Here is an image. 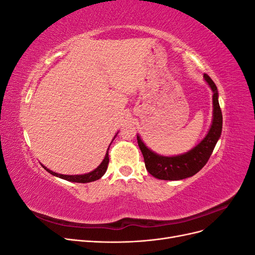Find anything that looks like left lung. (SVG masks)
<instances>
[{
	"label": "left lung",
	"instance_id": "left-lung-1",
	"mask_svg": "<svg viewBox=\"0 0 255 255\" xmlns=\"http://www.w3.org/2000/svg\"><path fill=\"white\" fill-rule=\"evenodd\" d=\"M204 79L210 85L214 95V116L212 127L204 139L196 145L189 152L177 156H161L152 152L145 146L139 136H137V142L143 155L146 170L151 175L159 180L177 181L195 175L205 166L210 159L213 150L217 143L222 130V113L218 102V91L213 80L204 73Z\"/></svg>",
	"mask_w": 255,
	"mask_h": 255
}]
</instances>
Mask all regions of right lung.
Listing matches in <instances>:
<instances>
[{"label": "right lung", "instance_id": "add662e5", "mask_svg": "<svg viewBox=\"0 0 255 255\" xmlns=\"http://www.w3.org/2000/svg\"><path fill=\"white\" fill-rule=\"evenodd\" d=\"M109 149H110V146H109ZM109 149H107V152L105 154V157H104L103 161L101 163V165H100L97 169H95L94 171H91V172L86 173V174H81V175H64V174H59V173H56V172H53V171L49 170V169L47 167H44V166H42V167L49 173L55 175V176H58V177H60V179L67 180V181L75 182V183H89V182H94V181L99 180L100 177H102L103 174L106 172L107 166H109V163H110Z\"/></svg>", "mask_w": 255, "mask_h": 255}]
</instances>
